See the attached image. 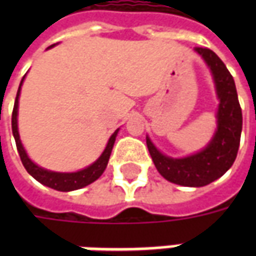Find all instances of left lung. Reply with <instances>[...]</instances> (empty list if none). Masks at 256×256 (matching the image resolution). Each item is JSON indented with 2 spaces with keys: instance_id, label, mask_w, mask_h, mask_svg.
Segmentation results:
<instances>
[{
  "instance_id": "left-lung-1",
  "label": "left lung",
  "mask_w": 256,
  "mask_h": 256,
  "mask_svg": "<svg viewBox=\"0 0 256 256\" xmlns=\"http://www.w3.org/2000/svg\"><path fill=\"white\" fill-rule=\"evenodd\" d=\"M194 50L211 70L220 100L214 137L203 150L181 159L163 155L146 137V146L158 172L167 181L182 186H204L222 177L236 160L242 128V108L233 76L211 49L194 48Z\"/></svg>"
}]
</instances>
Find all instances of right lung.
I'll list each match as a JSON object with an SVG mask.
<instances>
[{"instance_id": "add662e5", "label": "right lung", "mask_w": 256, "mask_h": 256, "mask_svg": "<svg viewBox=\"0 0 256 256\" xmlns=\"http://www.w3.org/2000/svg\"><path fill=\"white\" fill-rule=\"evenodd\" d=\"M52 48V46H49ZM26 76V75H24ZM24 76L20 82L19 90H18V94H16V100H14V112H12V133H14V141H16V146H18V152H19L20 159L23 166L27 170V172L36 178L38 182H41L45 186L49 188L56 189V190H62V192H70V190H75V189H80L89 185V184L94 182L97 178L101 177V174L106 170L108 160H110V156H111L112 148L115 144V138H116V134L119 132L118 128L115 133L112 134L111 138L106 144V150L101 154V156L97 160L90 164L89 167H86L84 170L76 172H54L45 170L42 167L36 166L34 162L31 160L30 158L26 154L23 144L20 141L19 137V130H18V108H19V96H20V89H22V84L24 80Z\"/></svg>"}]
</instances>
